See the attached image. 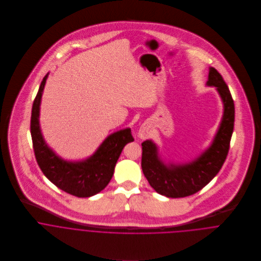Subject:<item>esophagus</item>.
<instances>
[{"label":"esophagus","mask_w":261,"mask_h":261,"mask_svg":"<svg viewBox=\"0 0 261 261\" xmlns=\"http://www.w3.org/2000/svg\"><path fill=\"white\" fill-rule=\"evenodd\" d=\"M150 136V128L148 124H143L139 130V137L143 140L148 139Z\"/></svg>","instance_id":"1"}]
</instances>
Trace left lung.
Returning a JSON list of instances; mask_svg holds the SVG:
<instances>
[{"label": "left lung", "mask_w": 261, "mask_h": 261, "mask_svg": "<svg viewBox=\"0 0 261 261\" xmlns=\"http://www.w3.org/2000/svg\"><path fill=\"white\" fill-rule=\"evenodd\" d=\"M207 84L215 86L223 100L224 114L211 147L194 162L182 166H165L151 141L142 144V169L155 192L170 198L191 196L206 186L220 171L227 158L234 127V101L222 75L214 67L209 70Z\"/></svg>", "instance_id": "8db88e82"}]
</instances>
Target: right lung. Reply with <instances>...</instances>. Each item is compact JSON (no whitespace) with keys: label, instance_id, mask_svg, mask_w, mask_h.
<instances>
[{"label":"right lung","instance_id":"1","mask_svg":"<svg viewBox=\"0 0 261 261\" xmlns=\"http://www.w3.org/2000/svg\"><path fill=\"white\" fill-rule=\"evenodd\" d=\"M47 77L48 73L41 82L31 114V137L38 165L47 179L62 191L80 198L93 196L102 191L112 180L121 150L127 143L134 142L132 130L125 128L112 134L95 153L85 161H63L47 147L39 125L40 102Z\"/></svg>","mask_w":261,"mask_h":261}]
</instances>
